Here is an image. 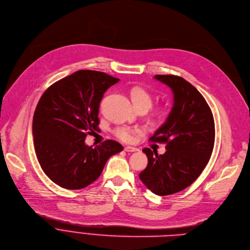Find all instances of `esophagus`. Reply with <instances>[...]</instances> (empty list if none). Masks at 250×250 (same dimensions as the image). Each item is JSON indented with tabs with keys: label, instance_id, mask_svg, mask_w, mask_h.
<instances>
[{
	"label": "esophagus",
	"instance_id": "esophagus-1",
	"mask_svg": "<svg viewBox=\"0 0 250 250\" xmlns=\"http://www.w3.org/2000/svg\"><path fill=\"white\" fill-rule=\"evenodd\" d=\"M125 150L127 152H134V151H139V148L133 147V146H125Z\"/></svg>",
	"mask_w": 250,
	"mask_h": 250
}]
</instances>
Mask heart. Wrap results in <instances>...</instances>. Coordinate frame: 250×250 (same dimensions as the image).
<instances>
[{"label": "heart", "mask_w": 250, "mask_h": 250, "mask_svg": "<svg viewBox=\"0 0 250 250\" xmlns=\"http://www.w3.org/2000/svg\"><path fill=\"white\" fill-rule=\"evenodd\" d=\"M130 98L137 108L146 107L147 109L152 104V97L146 89L141 86H133L130 89ZM116 137L123 142L131 143L134 141L135 135L139 133V129H135L129 126H120L113 131Z\"/></svg>", "instance_id": "1"}]
</instances>
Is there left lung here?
I'll return each mask as SVG.
<instances>
[{"mask_svg":"<svg viewBox=\"0 0 250 250\" xmlns=\"http://www.w3.org/2000/svg\"><path fill=\"white\" fill-rule=\"evenodd\" d=\"M154 79L171 88L173 106L148 140L166 144L167 151L157 154L144 148L148 163L140 178L153 193L169 195L189 187L208 164L214 146V120L207 101L185 79L173 75H156Z\"/></svg>","mask_w":250,"mask_h":250,"instance_id":"left-lung-1","label":"left lung"}]
</instances>
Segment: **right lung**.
<instances>
[{
    "instance_id": "add662e5",
    "label": "right lung",
    "mask_w": 250,
    "mask_h": 250,
    "mask_svg": "<svg viewBox=\"0 0 250 250\" xmlns=\"http://www.w3.org/2000/svg\"><path fill=\"white\" fill-rule=\"evenodd\" d=\"M119 79L97 71L82 70L47 88L33 118L38 161L43 172L61 188H83L101 175L108 158L124 147L107 140L96 147L84 144L99 130L100 103Z\"/></svg>"
}]
</instances>
